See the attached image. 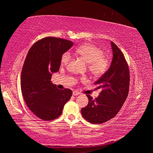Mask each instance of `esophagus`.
Returning a JSON list of instances; mask_svg holds the SVG:
<instances>
[{
  "label": "esophagus",
  "instance_id": "1",
  "mask_svg": "<svg viewBox=\"0 0 153 153\" xmlns=\"http://www.w3.org/2000/svg\"><path fill=\"white\" fill-rule=\"evenodd\" d=\"M79 94H80V93L79 92L76 91V90H74V91H73V95H74V96H77V95H79Z\"/></svg>",
  "mask_w": 153,
  "mask_h": 153
}]
</instances>
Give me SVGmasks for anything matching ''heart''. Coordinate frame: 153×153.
Wrapping results in <instances>:
<instances>
[{"mask_svg":"<svg viewBox=\"0 0 153 153\" xmlns=\"http://www.w3.org/2000/svg\"><path fill=\"white\" fill-rule=\"evenodd\" d=\"M77 55L88 62L89 71L94 76H100L105 74L110 67V59L104 55L101 48L92 44H86L75 49ZM71 56L69 52H65L61 56V63L65 65L71 60Z\"/></svg>","mask_w":153,"mask_h":153,"instance_id":"b5f03b06","label":"heart"}]
</instances>
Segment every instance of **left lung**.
<instances>
[{
	"instance_id": "8db88e82",
	"label": "left lung",
	"mask_w": 153,
	"mask_h": 153,
	"mask_svg": "<svg viewBox=\"0 0 153 153\" xmlns=\"http://www.w3.org/2000/svg\"><path fill=\"white\" fill-rule=\"evenodd\" d=\"M113 60L105 74L95 82V90L101 89L99 96L93 99L87 95L89 102L82 108L85 120L93 124L105 123L113 118L121 109L128 97L129 87L128 64L122 52L115 43L111 42Z\"/></svg>"
}]
</instances>
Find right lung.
I'll use <instances>...</instances> for the list:
<instances>
[{"label": "right lung", "instance_id": "right-lung-1", "mask_svg": "<svg viewBox=\"0 0 153 153\" xmlns=\"http://www.w3.org/2000/svg\"><path fill=\"white\" fill-rule=\"evenodd\" d=\"M73 45L70 40L46 37L28 52L21 74V88L28 108L41 120L59 117L71 97L70 89L59 90L51 79L52 74L59 70L62 55Z\"/></svg>", "mask_w": 153, "mask_h": 153}]
</instances>
